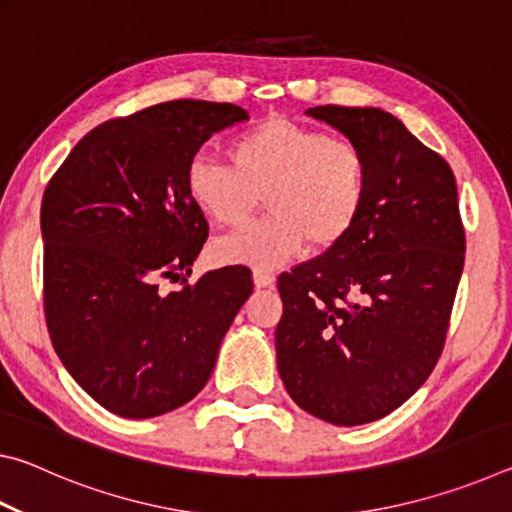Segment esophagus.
<instances>
[{
  "instance_id": "obj_1",
  "label": "esophagus",
  "mask_w": 512,
  "mask_h": 512,
  "mask_svg": "<svg viewBox=\"0 0 512 512\" xmlns=\"http://www.w3.org/2000/svg\"><path fill=\"white\" fill-rule=\"evenodd\" d=\"M253 282L257 289H273L275 287V277L271 273H264V271H255Z\"/></svg>"
}]
</instances>
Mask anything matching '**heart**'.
Instances as JSON below:
<instances>
[{
  "mask_svg": "<svg viewBox=\"0 0 512 512\" xmlns=\"http://www.w3.org/2000/svg\"><path fill=\"white\" fill-rule=\"evenodd\" d=\"M231 164L196 153L185 189L207 219L237 228L266 196L271 216L212 244L216 264L273 271L302 248L329 250L357 228L370 192L368 158L350 140L273 117L239 135Z\"/></svg>",
  "mask_w": 512,
  "mask_h": 512,
  "instance_id": "b5f03b06",
  "label": "heart"
}]
</instances>
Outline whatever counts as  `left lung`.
<instances>
[{
  "label": "left lung",
  "instance_id": "8db88e82",
  "mask_svg": "<svg viewBox=\"0 0 512 512\" xmlns=\"http://www.w3.org/2000/svg\"><path fill=\"white\" fill-rule=\"evenodd\" d=\"M366 153L370 192L352 235L277 277V372L300 409L357 427L427 381L443 352L465 262L456 178L379 108L316 106Z\"/></svg>",
  "mask_w": 512,
  "mask_h": 512
}]
</instances>
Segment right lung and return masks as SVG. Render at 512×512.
Returning a JSON list of instances; mask_svg holds the SVG:
<instances>
[{"label":"right lung","instance_id":"obj_1","mask_svg":"<svg viewBox=\"0 0 512 512\" xmlns=\"http://www.w3.org/2000/svg\"><path fill=\"white\" fill-rule=\"evenodd\" d=\"M246 119L232 103L194 99L110 119L74 146L42 196L51 343L76 384L121 418H155L201 393L253 293L246 266L187 284L207 221L185 167ZM160 279L184 289L162 294Z\"/></svg>","mask_w":512,"mask_h":512}]
</instances>
